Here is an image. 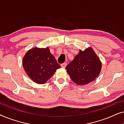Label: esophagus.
Here are the masks:
<instances>
[{"label":"esophagus","instance_id":"34e87169","mask_svg":"<svg viewBox=\"0 0 124 124\" xmlns=\"http://www.w3.org/2000/svg\"><path fill=\"white\" fill-rule=\"evenodd\" d=\"M66 66H67V63H65V62H64V63L61 64V67H62V68H65Z\"/></svg>","mask_w":124,"mask_h":124}]
</instances>
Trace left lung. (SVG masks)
Returning <instances> with one entry per match:
<instances>
[{
	"instance_id": "left-lung-1",
	"label": "left lung",
	"mask_w": 124,
	"mask_h": 124,
	"mask_svg": "<svg viewBox=\"0 0 124 124\" xmlns=\"http://www.w3.org/2000/svg\"><path fill=\"white\" fill-rule=\"evenodd\" d=\"M101 64L93 48L79 51L65 69L72 80L78 85H85L95 79L101 72Z\"/></svg>"
}]
</instances>
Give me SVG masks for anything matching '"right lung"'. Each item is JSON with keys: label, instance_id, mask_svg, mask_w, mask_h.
Listing matches in <instances>:
<instances>
[{"label": "right lung", "instance_id": "1", "mask_svg": "<svg viewBox=\"0 0 124 124\" xmlns=\"http://www.w3.org/2000/svg\"><path fill=\"white\" fill-rule=\"evenodd\" d=\"M23 64L29 77L38 84H45L61 68L48 47L29 50L23 57Z\"/></svg>", "mask_w": 124, "mask_h": 124}]
</instances>
